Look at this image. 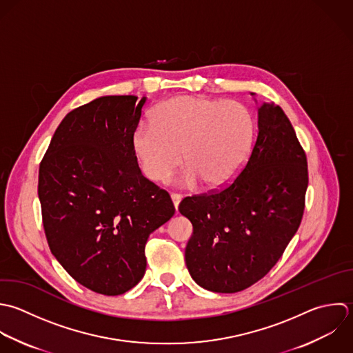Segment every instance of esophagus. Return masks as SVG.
<instances>
[{"label":"esophagus","mask_w":353,"mask_h":353,"mask_svg":"<svg viewBox=\"0 0 353 353\" xmlns=\"http://www.w3.org/2000/svg\"><path fill=\"white\" fill-rule=\"evenodd\" d=\"M170 198H172V201H173V205H174L176 212H177V210H179V205H180V202H181V195L173 192V194L170 195Z\"/></svg>","instance_id":"esophagus-1"}]
</instances>
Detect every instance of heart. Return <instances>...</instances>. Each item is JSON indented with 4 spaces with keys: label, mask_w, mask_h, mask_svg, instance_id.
I'll return each instance as SVG.
<instances>
[{
    "label": "heart",
    "mask_w": 353,
    "mask_h": 353,
    "mask_svg": "<svg viewBox=\"0 0 353 353\" xmlns=\"http://www.w3.org/2000/svg\"><path fill=\"white\" fill-rule=\"evenodd\" d=\"M253 143V118L236 100L205 96H176L159 103L150 125L133 136L134 155L152 181H165L181 162L185 170L179 183L206 188L228 184L245 165Z\"/></svg>",
    "instance_id": "1"
}]
</instances>
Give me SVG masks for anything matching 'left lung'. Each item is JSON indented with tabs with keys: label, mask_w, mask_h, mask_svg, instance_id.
I'll use <instances>...</instances> for the list:
<instances>
[{
	"label": "left lung",
	"mask_w": 353,
	"mask_h": 353,
	"mask_svg": "<svg viewBox=\"0 0 353 353\" xmlns=\"http://www.w3.org/2000/svg\"><path fill=\"white\" fill-rule=\"evenodd\" d=\"M307 187V155L292 122L279 105L263 103L256 141L235 180L179 206L194 228L185 248L192 279L214 293L263 279L301 224Z\"/></svg>",
	"instance_id": "8db88e82"
}]
</instances>
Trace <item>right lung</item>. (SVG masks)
<instances>
[{"label": "right lung", "mask_w": 353, "mask_h": 353, "mask_svg": "<svg viewBox=\"0 0 353 353\" xmlns=\"http://www.w3.org/2000/svg\"><path fill=\"white\" fill-rule=\"evenodd\" d=\"M145 97L103 96L57 126L39 163L38 198L52 254L86 289L119 296L145 272L152 231L174 214L141 174L132 145Z\"/></svg>", "instance_id": "add662e5"}]
</instances>
